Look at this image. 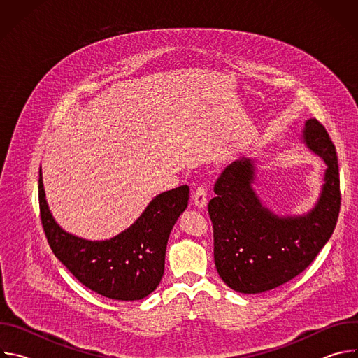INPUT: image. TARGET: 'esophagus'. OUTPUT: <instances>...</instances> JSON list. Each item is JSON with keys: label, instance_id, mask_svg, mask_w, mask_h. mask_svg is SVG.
Segmentation results:
<instances>
[{"label": "esophagus", "instance_id": "obj_1", "mask_svg": "<svg viewBox=\"0 0 358 358\" xmlns=\"http://www.w3.org/2000/svg\"><path fill=\"white\" fill-rule=\"evenodd\" d=\"M192 199L198 208H203L207 206V188L203 185H199L192 192Z\"/></svg>", "mask_w": 358, "mask_h": 358}]
</instances>
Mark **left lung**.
I'll return each instance as SVG.
<instances>
[{"instance_id":"1","label":"left lung","mask_w":358,"mask_h":358,"mask_svg":"<svg viewBox=\"0 0 358 358\" xmlns=\"http://www.w3.org/2000/svg\"><path fill=\"white\" fill-rule=\"evenodd\" d=\"M303 141L327 169L320 196L304 215L279 217L252 188L255 164L236 160L218 177L208 203L214 228V261L231 289L255 294L272 290L308 268L330 239L340 213L336 147L317 119L304 123Z\"/></svg>"}]
</instances>
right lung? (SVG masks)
Returning <instances> with one entry per match:
<instances>
[{"label":"right lung","instance_id":"right-lung-1","mask_svg":"<svg viewBox=\"0 0 358 358\" xmlns=\"http://www.w3.org/2000/svg\"><path fill=\"white\" fill-rule=\"evenodd\" d=\"M38 191L48 243L83 286L122 301L140 300L155 292L164 273L170 232L188 206V185L159 194L133 225L106 241H87L58 225L45 199L41 169Z\"/></svg>","mask_w":358,"mask_h":358}]
</instances>
